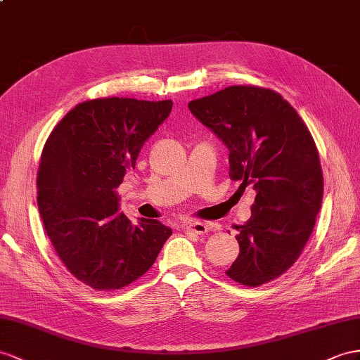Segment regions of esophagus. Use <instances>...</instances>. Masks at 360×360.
I'll return each mask as SVG.
<instances>
[{
    "instance_id": "obj_1",
    "label": "esophagus",
    "mask_w": 360,
    "mask_h": 360,
    "mask_svg": "<svg viewBox=\"0 0 360 360\" xmlns=\"http://www.w3.org/2000/svg\"><path fill=\"white\" fill-rule=\"evenodd\" d=\"M184 228H186L187 231H191L195 234H205V233H208V229H210L207 224L198 222V220H193V222L186 224V225H184Z\"/></svg>"
}]
</instances>
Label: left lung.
<instances>
[{"label":"left lung","instance_id":"1","mask_svg":"<svg viewBox=\"0 0 360 360\" xmlns=\"http://www.w3.org/2000/svg\"><path fill=\"white\" fill-rule=\"evenodd\" d=\"M188 109L228 147L238 190L255 191L226 275L250 288L278 278L306 246L322 202L324 179L307 126L278 92L257 86H229Z\"/></svg>","mask_w":360,"mask_h":360}]
</instances>
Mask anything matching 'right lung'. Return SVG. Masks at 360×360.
I'll return each mask as SVG.
<instances>
[{
    "label": "right lung",
    "mask_w": 360,
    "mask_h": 360,
    "mask_svg": "<svg viewBox=\"0 0 360 360\" xmlns=\"http://www.w3.org/2000/svg\"><path fill=\"white\" fill-rule=\"evenodd\" d=\"M172 106V100H88L44 146L36 186L45 231L67 269L92 289L115 290L140 278L172 236L160 220L132 224L118 213L115 190Z\"/></svg>",
    "instance_id": "obj_1"
}]
</instances>
